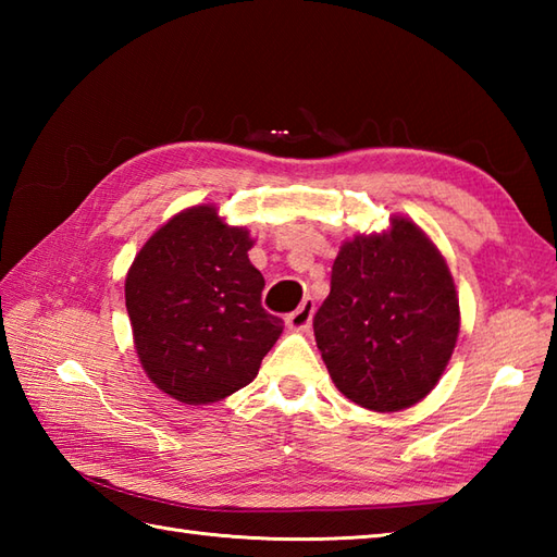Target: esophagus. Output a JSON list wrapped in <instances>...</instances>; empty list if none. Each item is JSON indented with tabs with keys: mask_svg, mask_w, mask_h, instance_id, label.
<instances>
[{
	"mask_svg": "<svg viewBox=\"0 0 557 557\" xmlns=\"http://www.w3.org/2000/svg\"><path fill=\"white\" fill-rule=\"evenodd\" d=\"M313 311H315L313 299H304L299 309L292 311V313L287 315V325H289L292 330H309V327H311V321H313Z\"/></svg>",
	"mask_w": 557,
	"mask_h": 557,
	"instance_id": "1",
	"label": "esophagus"
}]
</instances>
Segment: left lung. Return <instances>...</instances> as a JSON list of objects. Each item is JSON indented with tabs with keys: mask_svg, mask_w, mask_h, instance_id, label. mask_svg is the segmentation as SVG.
Segmentation results:
<instances>
[{
	"mask_svg": "<svg viewBox=\"0 0 557 557\" xmlns=\"http://www.w3.org/2000/svg\"><path fill=\"white\" fill-rule=\"evenodd\" d=\"M335 387L371 411L413 407L441 381L459 335V297L443 253L419 224L339 246L330 294L313 318Z\"/></svg>",
	"mask_w": 557,
	"mask_h": 557,
	"instance_id": "left-lung-1",
	"label": "left lung"
}]
</instances>
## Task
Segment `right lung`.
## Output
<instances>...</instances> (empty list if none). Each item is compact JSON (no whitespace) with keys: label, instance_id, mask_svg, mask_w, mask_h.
<instances>
[{"label":"right lung","instance_id":"right-lung-1","mask_svg":"<svg viewBox=\"0 0 557 557\" xmlns=\"http://www.w3.org/2000/svg\"><path fill=\"white\" fill-rule=\"evenodd\" d=\"M253 239L212 203L186 208L152 232L126 272V311L146 375L184 405H212L258 375L282 335L260 306L265 280Z\"/></svg>","mask_w":557,"mask_h":557}]
</instances>
